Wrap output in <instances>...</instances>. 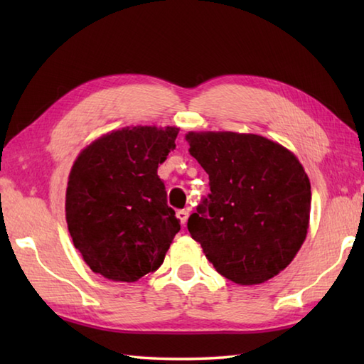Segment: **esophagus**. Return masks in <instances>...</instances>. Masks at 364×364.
Here are the masks:
<instances>
[{"label": "esophagus", "mask_w": 364, "mask_h": 364, "mask_svg": "<svg viewBox=\"0 0 364 364\" xmlns=\"http://www.w3.org/2000/svg\"><path fill=\"white\" fill-rule=\"evenodd\" d=\"M176 218L180 219V222L184 225V223H186V220H188V218H189V210H178Z\"/></svg>", "instance_id": "obj_1"}]
</instances>
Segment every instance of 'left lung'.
I'll return each mask as SVG.
<instances>
[{"label": "left lung", "mask_w": 364, "mask_h": 364, "mask_svg": "<svg viewBox=\"0 0 364 364\" xmlns=\"http://www.w3.org/2000/svg\"><path fill=\"white\" fill-rule=\"evenodd\" d=\"M189 153L210 175V194L188 230L220 275L258 284L280 274L304 244L311 186L294 154L269 139L189 133Z\"/></svg>", "instance_id": "obj_1"}]
</instances>
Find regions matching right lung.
Wrapping results in <instances>:
<instances>
[{
    "mask_svg": "<svg viewBox=\"0 0 364 364\" xmlns=\"http://www.w3.org/2000/svg\"><path fill=\"white\" fill-rule=\"evenodd\" d=\"M178 129L123 128L97 139L75 161L65 218L92 272L137 282L154 272L180 231L158 167L175 149Z\"/></svg>",
    "mask_w": 364,
    "mask_h": 364,
    "instance_id": "1",
    "label": "right lung"
}]
</instances>
